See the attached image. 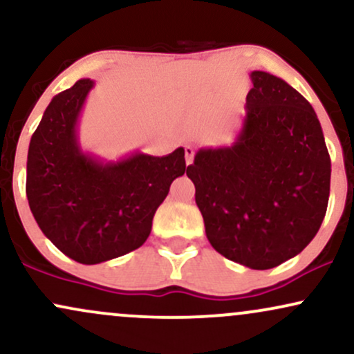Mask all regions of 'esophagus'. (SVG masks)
<instances>
[{
  "instance_id": "34e87169",
  "label": "esophagus",
  "mask_w": 354,
  "mask_h": 354,
  "mask_svg": "<svg viewBox=\"0 0 354 354\" xmlns=\"http://www.w3.org/2000/svg\"><path fill=\"white\" fill-rule=\"evenodd\" d=\"M185 154H186V165H191V161H193V156H194V149L191 148L189 145L185 146Z\"/></svg>"
}]
</instances>
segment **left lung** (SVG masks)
<instances>
[{"label":"left lung","mask_w":354,"mask_h":354,"mask_svg":"<svg viewBox=\"0 0 354 354\" xmlns=\"http://www.w3.org/2000/svg\"><path fill=\"white\" fill-rule=\"evenodd\" d=\"M250 76L236 141L201 148L186 174L211 246L251 270H270L301 253L318 233L331 160L311 104L278 76Z\"/></svg>","instance_id":"left-lung-1"}]
</instances>
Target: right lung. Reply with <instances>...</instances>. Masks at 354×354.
Instances as JSON below:
<instances>
[{"label": "right lung", "instance_id": "1", "mask_svg": "<svg viewBox=\"0 0 354 354\" xmlns=\"http://www.w3.org/2000/svg\"><path fill=\"white\" fill-rule=\"evenodd\" d=\"M89 78L56 95L28 149L26 196L44 236L83 265H98L140 248L169 186L188 171L185 149L166 156L133 153L103 161L84 153L78 120Z\"/></svg>", "mask_w": 354, "mask_h": 354}]
</instances>
